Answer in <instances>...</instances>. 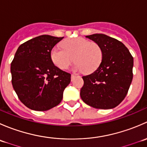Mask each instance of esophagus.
<instances>
[{
    "label": "esophagus",
    "mask_w": 147,
    "mask_h": 147,
    "mask_svg": "<svg viewBox=\"0 0 147 147\" xmlns=\"http://www.w3.org/2000/svg\"><path fill=\"white\" fill-rule=\"evenodd\" d=\"M75 75H75V74H72V75H71V79H72V80H73V78H75Z\"/></svg>",
    "instance_id": "obj_1"
}]
</instances>
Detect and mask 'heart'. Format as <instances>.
<instances>
[{"label": "heart", "mask_w": 147, "mask_h": 147, "mask_svg": "<svg viewBox=\"0 0 147 147\" xmlns=\"http://www.w3.org/2000/svg\"><path fill=\"white\" fill-rule=\"evenodd\" d=\"M63 47H55L50 52L52 61L60 69H67L75 60L77 69L90 73L95 70L102 61V48L95 42L82 38H72L64 41Z\"/></svg>", "instance_id": "1"}]
</instances>
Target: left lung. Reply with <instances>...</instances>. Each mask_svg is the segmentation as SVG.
<instances>
[{
  "label": "left lung",
  "instance_id": "obj_1",
  "mask_svg": "<svg viewBox=\"0 0 147 147\" xmlns=\"http://www.w3.org/2000/svg\"><path fill=\"white\" fill-rule=\"evenodd\" d=\"M86 38L97 42L102 50V61L92 74L83 76L80 97L96 109H112L127 95L133 78L134 59L124 44L104 34Z\"/></svg>",
  "mask_w": 147,
  "mask_h": 147
}]
</instances>
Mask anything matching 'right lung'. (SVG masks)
<instances>
[{"mask_svg": "<svg viewBox=\"0 0 147 147\" xmlns=\"http://www.w3.org/2000/svg\"><path fill=\"white\" fill-rule=\"evenodd\" d=\"M48 35L34 38L18 48L10 65L12 84L19 100L35 111H46L63 100L71 75L53 64L50 52L63 39Z\"/></svg>", "mask_w": 147, "mask_h": 147, "instance_id": "1", "label": "right lung"}]
</instances>
